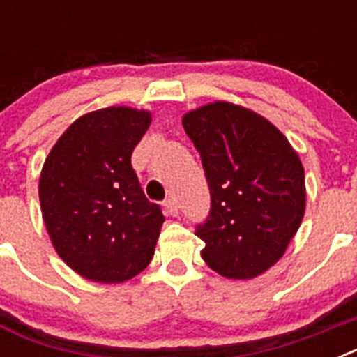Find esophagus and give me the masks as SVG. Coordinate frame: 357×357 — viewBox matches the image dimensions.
<instances>
[{
    "instance_id": "obj_1",
    "label": "esophagus",
    "mask_w": 357,
    "mask_h": 357,
    "mask_svg": "<svg viewBox=\"0 0 357 357\" xmlns=\"http://www.w3.org/2000/svg\"><path fill=\"white\" fill-rule=\"evenodd\" d=\"M164 211L169 216H178V206H176L175 198H168V200L164 202Z\"/></svg>"
}]
</instances>
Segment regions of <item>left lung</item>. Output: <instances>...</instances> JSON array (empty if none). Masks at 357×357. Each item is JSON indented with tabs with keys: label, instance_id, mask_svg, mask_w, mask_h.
<instances>
[{
	"label": "left lung",
	"instance_id": "left-lung-1",
	"mask_svg": "<svg viewBox=\"0 0 357 357\" xmlns=\"http://www.w3.org/2000/svg\"><path fill=\"white\" fill-rule=\"evenodd\" d=\"M200 153L211 209L195 234L202 257L227 279H252L282 257L305 209L304 166L272 123L216 102L182 119Z\"/></svg>",
	"mask_w": 357,
	"mask_h": 357
}]
</instances>
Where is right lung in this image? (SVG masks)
Segmentation results:
<instances>
[{
    "label": "right lung",
    "instance_id": "add662e5",
    "mask_svg": "<svg viewBox=\"0 0 357 357\" xmlns=\"http://www.w3.org/2000/svg\"><path fill=\"white\" fill-rule=\"evenodd\" d=\"M150 119L128 107L89 112L61 135L43 166L40 209L53 247L94 282H125L155 252L162 211L144 197L130 162Z\"/></svg>",
    "mask_w": 357,
    "mask_h": 357
}]
</instances>
